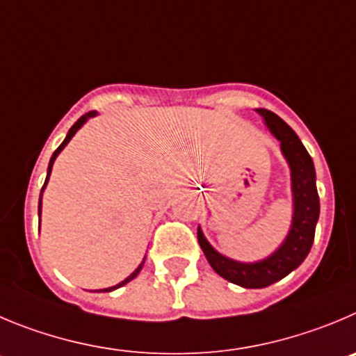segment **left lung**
Returning <instances> with one entry per match:
<instances>
[{
	"mask_svg": "<svg viewBox=\"0 0 356 356\" xmlns=\"http://www.w3.org/2000/svg\"><path fill=\"white\" fill-rule=\"evenodd\" d=\"M264 118L265 126L281 144V152L286 159L291 174V197H293V216L291 227L283 244L274 253L258 261H237L216 251L198 227V244L205 258L219 274L230 283L242 288H265L281 281L293 272L311 251L314 241L318 218H320V197L316 189V172L313 158L305 151L297 133L267 108H257Z\"/></svg>",
	"mask_w": 356,
	"mask_h": 356,
	"instance_id": "obj_1",
	"label": "left lung"
}]
</instances>
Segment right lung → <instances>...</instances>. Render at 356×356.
<instances>
[{"instance_id": "1", "label": "right lung", "mask_w": 356, "mask_h": 356, "mask_svg": "<svg viewBox=\"0 0 356 356\" xmlns=\"http://www.w3.org/2000/svg\"><path fill=\"white\" fill-rule=\"evenodd\" d=\"M95 115H98V112H96V111H91V112H88V114H84V115H82V118L79 119V121L75 122V124H73L72 128H70L68 135H66V138H65V140H63V144L59 145V147L56 149V151H54V154H52L51 161H49V168H47V179H45V184H43V188H42V193H40V202H38V218H40V214H42V195H43V189H45V186H47V182H49V177H51L52 165H54L56 158H58V156H59V152H61L63 149L66 147V144H68V142L72 140V138H73V135H75V133H77L79 129H81L82 126H84L86 122L89 121V119H91V118H95ZM144 261H145V258H144V260H142V264L138 265V267L135 268V270H133L131 274H129L128 277L124 279V281H121V283H119V284H115V286H111V288H103V290H99V291H114V290H118V288L124 286V284H126V283H129V281H131V279H135V277H137V275H138V272H140V270H142V267H144Z\"/></svg>"}]
</instances>
